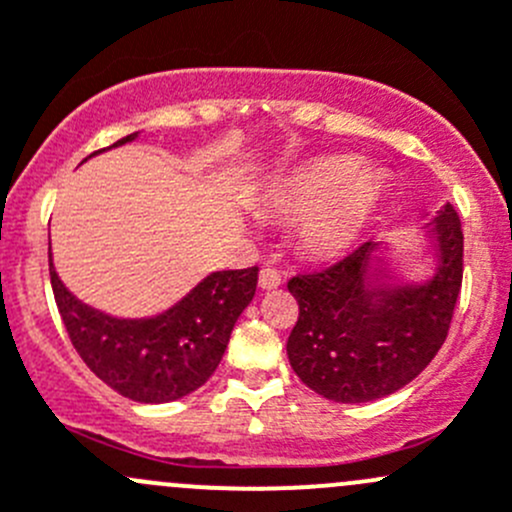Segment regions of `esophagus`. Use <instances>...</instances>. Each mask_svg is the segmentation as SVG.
Segmentation results:
<instances>
[{"instance_id": "obj_1", "label": "esophagus", "mask_w": 512, "mask_h": 512, "mask_svg": "<svg viewBox=\"0 0 512 512\" xmlns=\"http://www.w3.org/2000/svg\"><path fill=\"white\" fill-rule=\"evenodd\" d=\"M282 285V275L275 270V267H262L260 270V287L262 289H277Z\"/></svg>"}]
</instances>
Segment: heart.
<instances>
[{
  "label": "heart",
  "instance_id": "1",
  "mask_svg": "<svg viewBox=\"0 0 512 512\" xmlns=\"http://www.w3.org/2000/svg\"><path fill=\"white\" fill-rule=\"evenodd\" d=\"M384 198V178L332 156L302 165L267 193V208L299 223V247L314 260L339 257L354 245Z\"/></svg>",
  "mask_w": 512,
  "mask_h": 512
}]
</instances>
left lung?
Instances as JSON below:
<instances>
[{"instance_id": "left-lung-1", "label": "left lung", "mask_w": 512, "mask_h": 512, "mask_svg": "<svg viewBox=\"0 0 512 512\" xmlns=\"http://www.w3.org/2000/svg\"><path fill=\"white\" fill-rule=\"evenodd\" d=\"M433 275L399 282L364 242L337 265L297 275L299 317L287 339L294 374L337 404L384 399L414 381L446 342L463 280V230L451 203L428 223Z\"/></svg>"}]
</instances>
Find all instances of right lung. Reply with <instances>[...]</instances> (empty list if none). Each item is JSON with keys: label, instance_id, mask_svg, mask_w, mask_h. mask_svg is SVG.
<instances>
[{"label": "right lung", "instance_id": "right-lung-1", "mask_svg": "<svg viewBox=\"0 0 512 512\" xmlns=\"http://www.w3.org/2000/svg\"><path fill=\"white\" fill-rule=\"evenodd\" d=\"M49 275L61 322L84 364L103 384L141 404H168L200 389L218 369L232 327L257 289V267L213 272L165 312L121 319L79 302L56 275L51 252Z\"/></svg>", "mask_w": 512, "mask_h": 512}]
</instances>
